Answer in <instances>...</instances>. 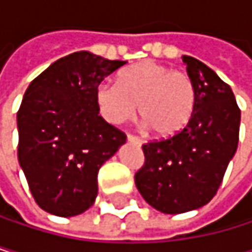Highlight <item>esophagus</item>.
<instances>
[{
	"label": "esophagus",
	"mask_w": 252,
	"mask_h": 252,
	"mask_svg": "<svg viewBox=\"0 0 252 252\" xmlns=\"http://www.w3.org/2000/svg\"><path fill=\"white\" fill-rule=\"evenodd\" d=\"M127 140L131 142V143H136V145H142V143H143V140H142L140 137L133 136V134H127Z\"/></svg>",
	"instance_id": "esophagus-1"
}]
</instances>
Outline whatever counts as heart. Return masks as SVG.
Returning a JSON list of instances; mask_svg holds the SVG:
<instances>
[{"label": "heart", "mask_w": 252, "mask_h": 252, "mask_svg": "<svg viewBox=\"0 0 252 252\" xmlns=\"http://www.w3.org/2000/svg\"><path fill=\"white\" fill-rule=\"evenodd\" d=\"M95 102L99 115L113 125L131 119L139 107L145 127L160 139H171L190 124L196 92L185 72L145 60L125 67L118 84H98Z\"/></svg>", "instance_id": "1"}]
</instances>
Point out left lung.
<instances>
[{"label":"left lung","instance_id":"obj_1","mask_svg":"<svg viewBox=\"0 0 252 252\" xmlns=\"http://www.w3.org/2000/svg\"><path fill=\"white\" fill-rule=\"evenodd\" d=\"M183 62L196 92L193 118L178 136L142 145L145 163L134 175L143 199L168 215L207 204L239 143L240 109L231 88L202 62Z\"/></svg>","mask_w":252,"mask_h":252}]
</instances>
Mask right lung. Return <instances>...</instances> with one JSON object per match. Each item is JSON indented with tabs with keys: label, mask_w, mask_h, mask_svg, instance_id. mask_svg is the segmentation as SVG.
<instances>
[{
	"label": "right lung",
	"mask_w": 252,
	"mask_h": 252,
	"mask_svg": "<svg viewBox=\"0 0 252 252\" xmlns=\"http://www.w3.org/2000/svg\"><path fill=\"white\" fill-rule=\"evenodd\" d=\"M125 62L78 51L28 86L18 110V160L37 206L77 216L98 195V171L127 136L98 113V84Z\"/></svg>",
	"instance_id": "1"
}]
</instances>
